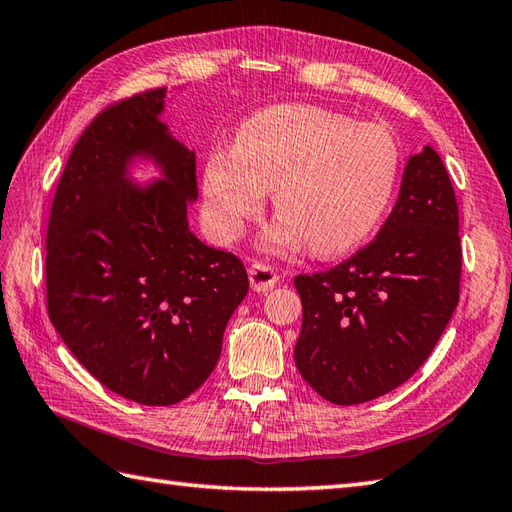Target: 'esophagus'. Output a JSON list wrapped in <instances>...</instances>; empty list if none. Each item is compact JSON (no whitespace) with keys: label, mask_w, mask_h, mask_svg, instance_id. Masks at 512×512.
Instances as JSON below:
<instances>
[{"label":"esophagus","mask_w":512,"mask_h":512,"mask_svg":"<svg viewBox=\"0 0 512 512\" xmlns=\"http://www.w3.org/2000/svg\"><path fill=\"white\" fill-rule=\"evenodd\" d=\"M248 279H250V288L255 292H268L275 288L279 275L273 266H268L264 262H255L248 268Z\"/></svg>","instance_id":"esophagus-1"}]
</instances>
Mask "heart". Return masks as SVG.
<instances>
[{
    "label": "heart",
    "mask_w": 512,
    "mask_h": 512,
    "mask_svg": "<svg viewBox=\"0 0 512 512\" xmlns=\"http://www.w3.org/2000/svg\"><path fill=\"white\" fill-rule=\"evenodd\" d=\"M398 147L378 125L312 105H277L239 127L233 149L204 162V211L222 242L242 237L275 189V248L339 255L374 231L394 193Z\"/></svg>",
    "instance_id": "heart-1"
}]
</instances>
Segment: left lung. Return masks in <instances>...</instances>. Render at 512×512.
I'll return each mask as SVG.
<instances>
[{
	"mask_svg": "<svg viewBox=\"0 0 512 512\" xmlns=\"http://www.w3.org/2000/svg\"><path fill=\"white\" fill-rule=\"evenodd\" d=\"M453 184L431 147L411 156L394 211L365 248L297 275L295 363L334 405H361L427 361L460 299L462 244Z\"/></svg>",
	"mask_w": 512,
	"mask_h": 512,
	"instance_id": "left-lung-1",
	"label": "left lung"
}]
</instances>
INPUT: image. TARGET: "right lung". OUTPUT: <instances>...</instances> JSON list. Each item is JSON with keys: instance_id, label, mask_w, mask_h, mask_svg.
Instances as JSON below:
<instances>
[{"instance_id": "obj_1", "label": "right lung", "mask_w": 512, "mask_h": 512, "mask_svg": "<svg viewBox=\"0 0 512 512\" xmlns=\"http://www.w3.org/2000/svg\"><path fill=\"white\" fill-rule=\"evenodd\" d=\"M165 90L107 105L83 129L54 191L46 235L48 317L88 372L149 407L191 396L217 365L248 292L242 259L189 231L195 154L158 121ZM166 176L126 180L132 155Z\"/></svg>"}]
</instances>
